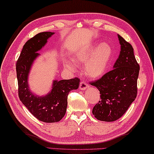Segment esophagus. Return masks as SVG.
<instances>
[{
  "mask_svg": "<svg viewBox=\"0 0 154 154\" xmlns=\"http://www.w3.org/2000/svg\"><path fill=\"white\" fill-rule=\"evenodd\" d=\"M88 87V85L87 84V82H85V81H82L80 83V86H79V88L80 90L82 91H85L87 89V88Z\"/></svg>",
  "mask_w": 154,
  "mask_h": 154,
  "instance_id": "obj_1",
  "label": "esophagus"
}]
</instances>
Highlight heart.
<instances>
[{
    "label": "heart",
    "instance_id": "obj_1",
    "mask_svg": "<svg viewBox=\"0 0 154 154\" xmlns=\"http://www.w3.org/2000/svg\"><path fill=\"white\" fill-rule=\"evenodd\" d=\"M113 55L112 47L107 42L101 44L92 42L75 53L74 61L77 63L85 65V73L91 79H99L106 74ZM64 66L70 71H75V64L66 60Z\"/></svg>",
    "mask_w": 154,
    "mask_h": 154
}]
</instances>
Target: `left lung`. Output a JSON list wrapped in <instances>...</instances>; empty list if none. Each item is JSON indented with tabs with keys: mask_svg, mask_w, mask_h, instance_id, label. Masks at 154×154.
I'll return each instance as SVG.
<instances>
[{
	"mask_svg": "<svg viewBox=\"0 0 154 154\" xmlns=\"http://www.w3.org/2000/svg\"><path fill=\"white\" fill-rule=\"evenodd\" d=\"M120 52L112 71L91 85L100 93V101L93 109L97 119L113 122L125 114L137 93L139 65L131 44L118 34Z\"/></svg>",
	"mask_w": 154,
	"mask_h": 154,
	"instance_id": "8db88e82",
	"label": "left lung"
}]
</instances>
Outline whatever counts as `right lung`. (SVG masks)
I'll return each instance as SVG.
<instances>
[{"label": "right lung", "instance_id": "add662e5", "mask_svg": "<svg viewBox=\"0 0 154 154\" xmlns=\"http://www.w3.org/2000/svg\"><path fill=\"white\" fill-rule=\"evenodd\" d=\"M55 32H45L36 34L26 42L16 64L19 97L29 112L38 120L47 123L57 122L66 114L67 95L80 85L78 78L69 80H53L49 92L39 95L31 90L29 75L34 61L40 55L38 53L47 45Z\"/></svg>", "mask_w": 154, "mask_h": 154}]
</instances>
